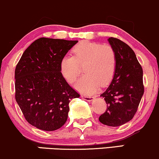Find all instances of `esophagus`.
Segmentation results:
<instances>
[{"instance_id": "obj_1", "label": "esophagus", "mask_w": 159, "mask_h": 159, "mask_svg": "<svg viewBox=\"0 0 159 159\" xmlns=\"http://www.w3.org/2000/svg\"><path fill=\"white\" fill-rule=\"evenodd\" d=\"M82 98H83V99H85V100L89 102H91L94 99V97H89V96L87 95H82Z\"/></svg>"}]
</instances>
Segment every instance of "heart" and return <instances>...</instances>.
<instances>
[{
    "label": "heart",
    "mask_w": 159,
    "mask_h": 159,
    "mask_svg": "<svg viewBox=\"0 0 159 159\" xmlns=\"http://www.w3.org/2000/svg\"><path fill=\"white\" fill-rule=\"evenodd\" d=\"M73 56L66 55L60 62L62 76L68 83H73L83 66L84 75L75 83L78 91L86 94L95 93L112 80L116 66V56L112 47L98 43L83 41L74 47Z\"/></svg>",
    "instance_id": "obj_1"
}]
</instances>
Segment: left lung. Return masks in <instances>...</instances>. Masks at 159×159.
Masks as SVG:
<instances>
[{"instance_id":"left-lung-1","label":"left lung","mask_w":159,"mask_h":159,"mask_svg":"<svg viewBox=\"0 0 159 159\" xmlns=\"http://www.w3.org/2000/svg\"><path fill=\"white\" fill-rule=\"evenodd\" d=\"M107 40L116 56V66L109 87L100 95L107 107L99 120L107 126L118 127L128 122L136 114L144 94L143 70L128 45L115 38Z\"/></svg>"}]
</instances>
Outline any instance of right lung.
Segmentation results:
<instances>
[{
	"mask_svg": "<svg viewBox=\"0 0 159 159\" xmlns=\"http://www.w3.org/2000/svg\"><path fill=\"white\" fill-rule=\"evenodd\" d=\"M77 42L39 38L20 59L15 71V99L32 126L53 131L67 121L70 99L80 94L62 76L60 62Z\"/></svg>",
	"mask_w": 159,
	"mask_h": 159,
	"instance_id": "1",
	"label": "right lung"
}]
</instances>
